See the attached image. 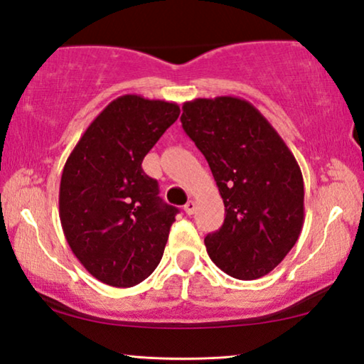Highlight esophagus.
<instances>
[{"label": "esophagus", "instance_id": "esophagus-1", "mask_svg": "<svg viewBox=\"0 0 364 364\" xmlns=\"http://www.w3.org/2000/svg\"><path fill=\"white\" fill-rule=\"evenodd\" d=\"M196 208H197V203L193 200H188L186 205H183V210H186L187 215H192V213L196 212Z\"/></svg>", "mask_w": 364, "mask_h": 364}]
</instances>
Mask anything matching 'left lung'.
<instances>
[{
	"label": "left lung",
	"instance_id": "obj_1",
	"mask_svg": "<svg viewBox=\"0 0 364 364\" xmlns=\"http://www.w3.org/2000/svg\"><path fill=\"white\" fill-rule=\"evenodd\" d=\"M182 127L215 178L225 220L205 237L210 260L238 280H257L280 265L300 237L305 188L295 156L245 99L183 102Z\"/></svg>",
	"mask_w": 364,
	"mask_h": 364
}]
</instances>
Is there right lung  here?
Here are the masks:
<instances>
[{
  "instance_id": "1",
  "label": "right lung",
  "mask_w": 364,
  "mask_h": 364,
  "mask_svg": "<svg viewBox=\"0 0 364 364\" xmlns=\"http://www.w3.org/2000/svg\"><path fill=\"white\" fill-rule=\"evenodd\" d=\"M178 114L176 102L124 94L89 124L64 164V237L82 267L106 285H137L164 255L178 208L162 202L142 161Z\"/></svg>"
}]
</instances>
